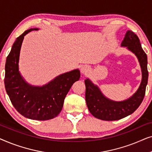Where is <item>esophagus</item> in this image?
<instances>
[{
	"instance_id": "1",
	"label": "esophagus",
	"mask_w": 152,
	"mask_h": 152,
	"mask_svg": "<svg viewBox=\"0 0 152 152\" xmlns=\"http://www.w3.org/2000/svg\"><path fill=\"white\" fill-rule=\"evenodd\" d=\"M90 71V68L86 65H84L81 67V72L83 74H87Z\"/></svg>"
}]
</instances>
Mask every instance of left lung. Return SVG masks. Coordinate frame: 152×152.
Wrapping results in <instances>:
<instances>
[{"instance_id": "obj_1", "label": "left lung", "mask_w": 152, "mask_h": 152, "mask_svg": "<svg viewBox=\"0 0 152 152\" xmlns=\"http://www.w3.org/2000/svg\"><path fill=\"white\" fill-rule=\"evenodd\" d=\"M138 57L142 69V82L138 91L129 99L122 102H114L104 96L98 88L88 79L85 80L86 102L90 113L94 117L102 120H118L134 113L144 99L148 81L147 56L143 50L137 35L129 30L121 43Z\"/></svg>"}]
</instances>
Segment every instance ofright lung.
<instances>
[{
    "label": "right lung",
    "instance_id": "1",
    "mask_svg": "<svg viewBox=\"0 0 152 152\" xmlns=\"http://www.w3.org/2000/svg\"><path fill=\"white\" fill-rule=\"evenodd\" d=\"M30 29L20 35L12 45L6 59L5 86L10 101L24 117L47 120L57 117L64 105V99L72 85L80 77L79 70L60 75L43 86H32L25 82L18 71L20 50L24 36Z\"/></svg>",
    "mask_w": 152,
    "mask_h": 152
}]
</instances>
